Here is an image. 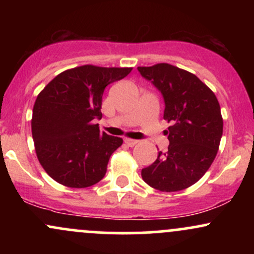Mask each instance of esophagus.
Masks as SVG:
<instances>
[{
	"label": "esophagus",
	"instance_id": "obj_1",
	"mask_svg": "<svg viewBox=\"0 0 254 254\" xmlns=\"http://www.w3.org/2000/svg\"><path fill=\"white\" fill-rule=\"evenodd\" d=\"M124 142H125V144L129 145V147H133V145L138 143V141H137V139H131V138H125Z\"/></svg>",
	"mask_w": 254,
	"mask_h": 254
}]
</instances>
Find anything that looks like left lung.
<instances>
[{
	"label": "left lung",
	"mask_w": 254,
	"mask_h": 254,
	"mask_svg": "<svg viewBox=\"0 0 254 254\" xmlns=\"http://www.w3.org/2000/svg\"><path fill=\"white\" fill-rule=\"evenodd\" d=\"M139 74L161 92L164 119L171 123L168 150L142 170V179L162 192L190 188L209 170L223 132L220 104L196 75L168 63L138 66Z\"/></svg>",
	"instance_id": "left-lung-1"
}]
</instances>
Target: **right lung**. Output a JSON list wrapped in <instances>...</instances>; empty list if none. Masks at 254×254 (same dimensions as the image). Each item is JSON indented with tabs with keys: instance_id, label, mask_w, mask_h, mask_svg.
I'll return each mask as SVG.
<instances>
[{
	"instance_id": "add662e5",
	"label": "right lung",
	"mask_w": 254,
	"mask_h": 254,
	"mask_svg": "<svg viewBox=\"0 0 254 254\" xmlns=\"http://www.w3.org/2000/svg\"><path fill=\"white\" fill-rule=\"evenodd\" d=\"M132 68L86 64L58 74L38 94L32 115V136L40 165L57 183L74 189L94 185L105 177L121 137L99 130L106 86Z\"/></svg>"
}]
</instances>
